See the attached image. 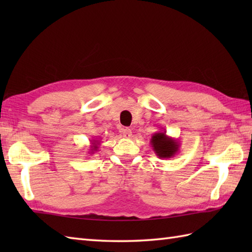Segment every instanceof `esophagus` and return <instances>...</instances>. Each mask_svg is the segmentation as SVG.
<instances>
[{
    "label": "esophagus",
    "instance_id": "obj_1",
    "mask_svg": "<svg viewBox=\"0 0 252 252\" xmlns=\"http://www.w3.org/2000/svg\"><path fill=\"white\" fill-rule=\"evenodd\" d=\"M121 132L123 134V137L130 138L132 136V131H131V129H129V127H125V129H122Z\"/></svg>",
    "mask_w": 252,
    "mask_h": 252
}]
</instances>
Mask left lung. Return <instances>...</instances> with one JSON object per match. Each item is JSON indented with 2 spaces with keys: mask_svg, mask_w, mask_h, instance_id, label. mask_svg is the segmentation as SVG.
Segmentation results:
<instances>
[{
  "mask_svg": "<svg viewBox=\"0 0 252 252\" xmlns=\"http://www.w3.org/2000/svg\"><path fill=\"white\" fill-rule=\"evenodd\" d=\"M180 141L167 135V131H159L153 134L151 145L160 159L173 158L180 152Z\"/></svg>",
  "mask_w": 252,
  "mask_h": 252,
  "instance_id": "1",
  "label": "left lung"
}]
</instances>
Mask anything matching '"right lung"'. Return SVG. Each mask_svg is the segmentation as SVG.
<instances>
[{"label": "right lung", "mask_w": 252, "mask_h": 252, "mask_svg": "<svg viewBox=\"0 0 252 252\" xmlns=\"http://www.w3.org/2000/svg\"><path fill=\"white\" fill-rule=\"evenodd\" d=\"M98 146H99V141H97V140H91V145H90V154L91 155H93L94 153H96L97 152V149H98Z\"/></svg>", "instance_id": "obj_1"}]
</instances>
